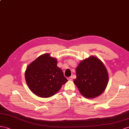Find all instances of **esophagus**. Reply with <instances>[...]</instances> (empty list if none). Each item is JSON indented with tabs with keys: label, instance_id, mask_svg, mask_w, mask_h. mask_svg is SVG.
Segmentation results:
<instances>
[{
	"label": "esophagus",
	"instance_id": "1",
	"mask_svg": "<svg viewBox=\"0 0 129 129\" xmlns=\"http://www.w3.org/2000/svg\"><path fill=\"white\" fill-rule=\"evenodd\" d=\"M68 80L69 81H71V80H72V76H70V77H68Z\"/></svg>",
	"mask_w": 129,
	"mask_h": 129
}]
</instances>
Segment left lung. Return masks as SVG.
I'll return each instance as SVG.
<instances>
[{"label": "left lung", "instance_id": "1", "mask_svg": "<svg viewBox=\"0 0 129 129\" xmlns=\"http://www.w3.org/2000/svg\"><path fill=\"white\" fill-rule=\"evenodd\" d=\"M74 83L81 94L87 98L100 95L107 87L108 75L105 66L99 58L91 56L82 60L76 69Z\"/></svg>", "mask_w": 129, "mask_h": 129}]
</instances>
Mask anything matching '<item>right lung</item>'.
<instances>
[{
	"label": "right lung",
	"instance_id": "add662e5",
	"mask_svg": "<svg viewBox=\"0 0 129 129\" xmlns=\"http://www.w3.org/2000/svg\"><path fill=\"white\" fill-rule=\"evenodd\" d=\"M25 78L29 88L41 98L53 96L67 82L63 72L57 67V60L48 53L39 56L28 65Z\"/></svg>",
	"mask_w": 129,
	"mask_h": 129
}]
</instances>
